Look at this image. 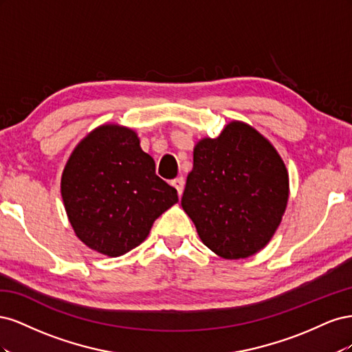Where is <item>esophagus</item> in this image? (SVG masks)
I'll list each match as a JSON object with an SVG mask.
<instances>
[{
	"label": "esophagus",
	"mask_w": 352,
	"mask_h": 352,
	"mask_svg": "<svg viewBox=\"0 0 352 352\" xmlns=\"http://www.w3.org/2000/svg\"><path fill=\"white\" fill-rule=\"evenodd\" d=\"M172 185L176 188V190H177V194H179V197L184 194V188H185V180H184V177L180 176V177H176L173 182H172Z\"/></svg>",
	"instance_id": "1"
}]
</instances>
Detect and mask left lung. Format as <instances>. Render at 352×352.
Instances as JSON below:
<instances>
[{
    "mask_svg": "<svg viewBox=\"0 0 352 352\" xmlns=\"http://www.w3.org/2000/svg\"><path fill=\"white\" fill-rule=\"evenodd\" d=\"M287 197L289 177L274 146L250 124L230 122L195 145L182 207L204 245L239 260L269 243Z\"/></svg>",
    "mask_w": 352,
    "mask_h": 352,
    "instance_id": "8db88e82",
    "label": "left lung"
}]
</instances>
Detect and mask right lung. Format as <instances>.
<instances>
[{"label": "right lung", "instance_id": "1", "mask_svg": "<svg viewBox=\"0 0 352 352\" xmlns=\"http://www.w3.org/2000/svg\"><path fill=\"white\" fill-rule=\"evenodd\" d=\"M61 197L76 236L91 250L119 257L138 247L177 190L155 175L140 138L102 124L74 148L61 176Z\"/></svg>", "mask_w": 352, "mask_h": 352}]
</instances>
